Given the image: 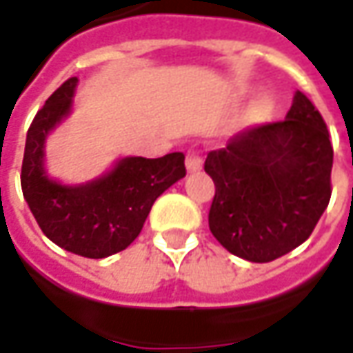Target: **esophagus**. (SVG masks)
<instances>
[{"mask_svg":"<svg viewBox=\"0 0 353 353\" xmlns=\"http://www.w3.org/2000/svg\"><path fill=\"white\" fill-rule=\"evenodd\" d=\"M185 168H188L189 174L199 172L201 168H203V160H201L199 152H188V156H185Z\"/></svg>","mask_w":353,"mask_h":353,"instance_id":"esophagus-1","label":"esophagus"}]
</instances>
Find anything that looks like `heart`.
<instances>
[{"instance_id": "obj_1", "label": "heart", "mask_w": 353, "mask_h": 353, "mask_svg": "<svg viewBox=\"0 0 353 353\" xmlns=\"http://www.w3.org/2000/svg\"><path fill=\"white\" fill-rule=\"evenodd\" d=\"M270 105H272V101H270L268 97H261L260 101H258V107H260L261 111H268V109H270Z\"/></svg>"}]
</instances>
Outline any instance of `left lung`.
<instances>
[{
	"label": "left lung",
	"mask_w": 353,
	"mask_h": 353,
	"mask_svg": "<svg viewBox=\"0 0 353 353\" xmlns=\"http://www.w3.org/2000/svg\"><path fill=\"white\" fill-rule=\"evenodd\" d=\"M334 150L319 109L297 92L283 121L258 125L207 154L213 236L256 263L285 256L312 234L330 201Z\"/></svg>",
	"instance_id": "obj_1"
}]
</instances>
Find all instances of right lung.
<instances>
[{
	"instance_id": "add662e5",
	"label": "right lung",
	"mask_w": 353,
	"mask_h": 353,
	"mask_svg": "<svg viewBox=\"0 0 353 353\" xmlns=\"http://www.w3.org/2000/svg\"><path fill=\"white\" fill-rule=\"evenodd\" d=\"M78 78L66 79L32 119L21 168V188L32 216L56 246L83 258H107L139 236L165 189L185 176L183 152L121 158L111 172L81 185H64L44 170L48 132L70 115Z\"/></svg>"
}]
</instances>
